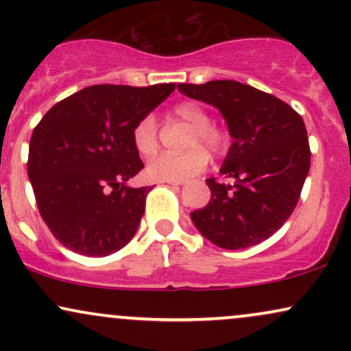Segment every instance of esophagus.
I'll return each instance as SVG.
<instances>
[{"label":"esophagus","instance_id":"obj_1","mask_svg":"<svg viewBox=\"0 0 351 351\" xmlns=\"http://www.w3.org/2000/svg\"><path fill=\"white\" fill-rule=\"evenodd\" d=\"M168 184H184L183 180H178V181H167Z\"/></svg>","mask_w":351,"mask_h":351}]
</instances>
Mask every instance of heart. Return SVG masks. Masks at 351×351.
<instances>
[{
	"mask_svg": "<svg viewBox=\"0 0 351 351\" xmlns=\"http://www.w3.org/2000/svg\"><path fill=\"white\" fill-rule=\"evenodd\" d=\"M173 120L186 123L191 127L186 147H191L183 153H163V155L153 158L148 163L147 171L152 178L163 181H178L188 180L198 175L208 167L209 156L206 150L198 147L197 143L203 144L213 155H224L229 147V135L223 128L211 125V117L201 104L181 102L170 112ZM132 140L136 152L148 158L158 152V135H156V122L152 115L143 117L135 125L132 132Z\"/></svg>",
	"mask_w": 351,
	"mask_h": 351,
	"instance_id": "heart-1",
	"label": "heart"
}]
</instances>
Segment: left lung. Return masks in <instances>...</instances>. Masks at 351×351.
Listing matches in <instances>:
<instances>
[{
  "mask_svg": "<svg viewBox=\"0 0 351 351\" xmlns=\"http://www.w3.org/2000/svg\"><path fill=\"white\" fill-rule=\"evenodd\" d=\"M176 87L186 97L216 107L232 136L219 170L232 183L206 180L211 199L191 213L196 229L231 251L269 239L291 217L310 170L302 117L280 99L236 80Z\"/></svg>",
  "mask_w": 351,
  "mask_h": 351,
  "instance_id": "8db88e82",
  "label": "left lung"
}]
</instances>
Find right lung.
<instances>
[{"label": "right lung", "instance_id": "1", "mask_svg": "<svg viewBox=\"0 0 351 351\" xmlns=\"http://www.w3.org/2000/svg\"><path fill=\"white\" fill-rule=\"evenodd\" d=\"M173 90L175 84L90 86L60 100L36 125L27 176L60 244L104 257L130 243L152 189L127 186L143 168L132 132Z\"/></svg>", "mask_w": 351, "mask_h": 351}]
</instances>
